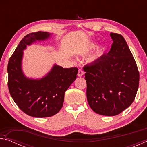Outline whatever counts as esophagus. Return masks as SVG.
<instances>
[{"label":"esophagus","mask_w":147,"mask_h":147,"mask_svg":"<svg viewBox=\"0 0 147 147\" xmlns=\"http://www.w3.org/2000/svg\"><path fill=\"white\" fill-rule=\"evenodd\" d=\"M84 74V72L82 69H79L78 72V76H82Z\"/></svg>","instance_id":"34e87169"}]
</instances>
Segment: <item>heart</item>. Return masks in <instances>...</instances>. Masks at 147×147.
I'll return each instance as SVG.
<instances>
[{
	"label": "heart",
	"mask_w": 147,
	"mask_h": 147,
	"mask_svg": "<svg viewBox=\"0 0 147 147\" xmlns=\"http://www.w3.org/2000/svg\"><path fill=\"white\" fill-rule=\"evenodd\" d=\"M96 46V43H92L91 44H89L88 47H87L86 51H89V50L93 49L95 48ZM104 51V47H99V48L97 49V51H96V52L95 53V54H94V55L93 56V58L96 59V58H99V57L102 55Z\"/></svg>",
	"instance_id": "b5f03b06"
}]
</instances>
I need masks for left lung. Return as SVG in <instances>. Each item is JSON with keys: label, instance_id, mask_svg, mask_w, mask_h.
<instances>
[{"label": "left lung", "instance_id": "8db88e82", "mask_svg": "<svg viewBox=\"0 0 147 147\" xmlns=\"http://www.w3.org/2000/svg\"><path fill=\"white\" fill-rule=\"evenodd\" d=\"M110 36L113 43L108 54L84 67L89 105L106 116L118 115L132 104L139 82L138 66L123 36Z\"/></svg>", "mask_w": 147, "mask_h": 147}]
</instances>
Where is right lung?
Instances as JSON below:
<instances>
[{
  "label": "right lung",
  "instance_id": "right-lung-1",
  "mask_svg": "<svg viewBox=\"0 0 147 147\" xmlns=\"http://www.w3.org/2000/svg\"><path fill=\"white\" fill-rule=\"evenodd\" d=\"M51 34L37 32L27 34L9 59L8 86L9 93L21 110L35 117H48L59 112L63 106L65 92L75 80L77 67L63 68L55 65L40 80L27 78L21 70L23 51L36 40H45Z\"/></svg>",
  "mask_w": 147,
  "mask_h": 147
}]
</instances>
